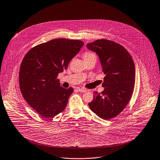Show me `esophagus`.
I'll return each instance as SVG.
<instances>
[{
    "label": "esophagus",
    "instance_id": "34e87169",
    "mask_svg": "<svg viewBox=\"0 0 160 160\" xmlns=\"http://www.w3.org/2000/svg\"><path fill=\"white\" fill-rule=\"evenodd\" d=\"M78 91L80 92H87V90L86 89H83V88H78Z\"/></svg>",
    "mask_w": 160,
    "mask_h": 160
}]
</instances>
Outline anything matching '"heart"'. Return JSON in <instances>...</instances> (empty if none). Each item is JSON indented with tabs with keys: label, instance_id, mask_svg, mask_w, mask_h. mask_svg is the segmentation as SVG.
Segmentation results:
<instances>
[{
	"label": "heart",
	"instance_id": "b5f03b06",
	"mask_svg": "<svg viewBox=\"0 0 160 160\" xmlns=\"http://www.w3.org/2000/svg\"><path fill=\"white\" fill-rule=\"evenodd\" d=\"M96 58V55L95 53L92 52H85L83 55V59L85 58Z\"/></svg>",
	"mask_w": 160,
	"mask_h": 160
}]
</instances>
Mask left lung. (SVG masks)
Returning <instances> with one entry per match:
<instances>
[{
    "label": "left lung",
    "mask_w": 160,
    "mask_h": 160,
    "mask_svg": "<svg viewBox=\"0 0 160 160\" xmlns=\"http://www.w3.org/2000/svg\"><path fill=\"white\" fill-rule=\"evenodd\" d=\"M89 50L99 57L105 74L101 93L94 92L88 103L90 109L105 120L120 114L129 102L135 86V67L131 56L121 45L106 39H98L87 44Z\"/></svg>",
    "instance_id": "1"
}]
</instances>
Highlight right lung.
I'll use <instances>...</instances> for the list:
<instances>
[{"label":"right lung","mask_w":160,"mask_h":160,"mask_svg":"<svg viewBox=\"0 0 160 160\" xmlns=\"http://www.w3.org/2000/svg\"><path fill=\"white\" fill-rule=\"evenodd\" d=\"M83 44L80 40L52 39L34 47L23 58L19 73L20 91L42 117L51 118L65 109L73 90L62 87L57 77Z\"/></svg>","instance_id":"add662e5"}]
</instances>
